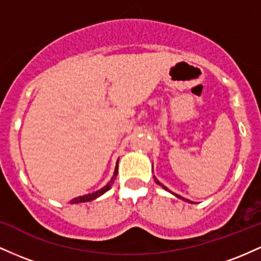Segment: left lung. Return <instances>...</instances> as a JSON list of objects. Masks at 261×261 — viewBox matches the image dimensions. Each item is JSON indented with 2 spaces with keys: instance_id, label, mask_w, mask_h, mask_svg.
<instances>
[{
  "instance_id": "obj_1",
  "label": "left lung",
  "mask_w": 261,
  "mask_h": 261,
  "mask_svg": "<svg viewBox=\"0 0 261 261\" xmlns=\"http://www.w3.org/2000/svg\"><path fill=\"white\" fill-rule=\"evenodd\" d=\"M153 178H154V181H155V182H157V184H158V185H161V187H162V188H163V189H164V190H167V191H169V193H172V191H170V190H168V189H167L166 187H164V185H163V184H162V182H161L160 180H158V179H157V178H155V176H154V175H153ZM172 194H173V193H172ZM173 195H175L176 197H179V199H181V200H185V201L190 202V201H189V200H187V199H184V197H181L180 195H176V194H173ZM191 203H193V202H191Z\"/></svg>"
}]
</instances>
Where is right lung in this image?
<instances>
[{"label": "right lung", "mask_w": 261, "mask_h": 261, "mask_svg": "<svg viewBox=\"0 0 261 261\" xmlns=\"http://www.w3.org/2000/svg\"><path fill=\"white\" fill-rule=\"evenodd\" d=\"M118 163H119V160L116 162V166H115V170H114V174L112 176V179H110V181H108V184L106 187H103L99 190L94 191V193L92 194H87V195H83V196H80V197H76V199H73L71 203H80V202H88V201H92V200H95L97 197H99L103 195L104 193H107L108 190H109L110 188H112V185L114 184V181H115V178L116 175H118Z\"/></svg>", "instance_id": "1"}]
</instances>
